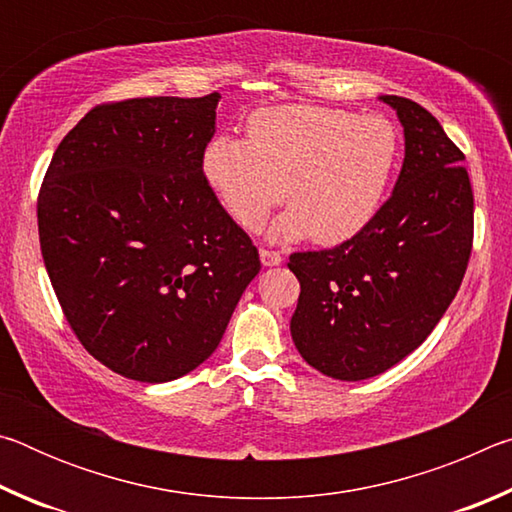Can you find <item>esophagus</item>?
<instances>
[{"label": "esophagus", "mask_w": 512, "mask_h": 512, "mask_svg": "<svg viewBox=\"0 0 512 512\" xmlns=\"http://www.w3.org/2000/svg\"><path fill=\"white\" fill-rule=\"evenodd\" d=\"M259 257H262V264L264 266H277V264L282 262V255L277 253V250H268V248L259 250Z\"/></svg>", "instance_id": "34e87169"}]
</instances>
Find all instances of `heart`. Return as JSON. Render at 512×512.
I'll return each mask as SVG.
<instances>
[{"instance_id":"heart-1","label":"heart","mask_w":512,"mask_h":512,"mask_svg":"<svg viewBox=\"0 0 512 512\" xmlns=\"http://www.w3.org/2000/svg\"><path fill=\"white\" fill-rule=\"evenodd\" d=\"M400 131L384 115L277 106L257 110L246 140L216 135L203 151V176L241 230L255 232L287 194L275 221L280 241L314 237L345 244L377 219L400 167Z\"/></svg>"}]
</instances>
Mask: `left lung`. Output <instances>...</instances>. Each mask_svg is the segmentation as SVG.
Instances as JSON below:
<instances>
[{"label": "left lung", "mask_w": 512, "mask_h": 512, "mask_svg": "<svg viewBox=\"0 0 512 512\" xmlns=\"http://www.w3.org/2000/svg\"><path fill=\"white\" fill-rule=\"evenodd\" d=\"M404 126V164L377 219L345 244L289 257L300 282L291 336L309 366L359 381L427 339L461 287L474 239L465 155L438 119L384 94Z\"/></svg>", "instance_id": "1"}]
</instances>
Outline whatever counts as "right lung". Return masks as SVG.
<instances>
[{"label":"right lung","instance_id":"obj_1","mask_svg":"<svg viewBox=\"0 0 512 512\" xmlns=\"http://www.w3.org/2000/svg\"><path fill=\"white\" fill-rule=\"evenodd\" d=\"M216 103L219 92L94 106L40 185V250L67 323L128 379L201 366L262 268L203 176Z\"/></svg>","mask_w":512,"mask_h":512}]
</instances>
